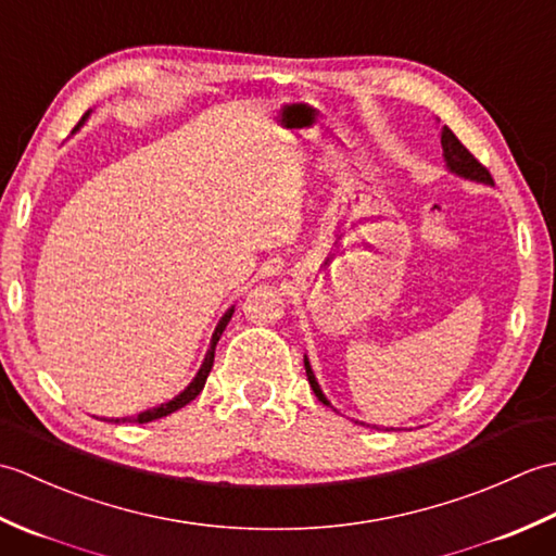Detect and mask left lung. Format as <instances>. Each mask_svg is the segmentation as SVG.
I'll list each match as a JSON object with an SVG mask.
<instances>
[{"mask_svg": "<svg viewBox=\"0 0 556 556\" xmlns=\"http://www.w3.org/2000/svg\"><path fill=\"white\" fill-rule=\"evenodd\" d=\"M440 136H442V150H444V162H446V169H448V172H454V174H458V176H464V179L478 181V184H488V186L494 184V181H492V174L488 172V167H482V164H480L473 155H470L468 148H466L464 143H460V140L454 136L452 128L442 126V134H440ZM303 363H305V375H308V382H311V387H313L315 396L320 399L325 406L334 408V406L327 401V396L323 394L320 384H317L308 358H305ZM361 425H365V422H361Z\"/></svg>", "mask_w": 556, "mask_h": 556, "instance_id": "1", "label": "left lung"}]
</instances>
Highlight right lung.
Wrapping results in <instances>:
<instances>
[{"instance_id": "right-lung-1", "label": "right lung", "mask_w": 556, "mask_h": 556, "mask_svg": "<svg viewBox=\"0 0 556 556\" xmlns=\"http://www.w3.org/2000/svg\"><path fill=\"white\" fill-rule=\"evenodd\" d=\"M86 116H88V114H86ZM86 116H83L80 124L86 122ZM80 124H78V126H80ZM231 315H233V308H229L227 313L222 315V320H219V323H217V327H215V334H212V341H210V349H207V353H205V361H203V365H200V370H198V375L193 377V382L188 384L179 396H174L172 401H167V404H160V406H155V408L138 413V416H128V418H104V420H110V422H150V420H157V418L169 416V413L184 408L186 404H191V401H193L200 392H203L205 380H207V375H210V370H212V363H215V349H217V341H219V337H222V332H224V327L229 325Z\"/></svg>"}]
</instances>
